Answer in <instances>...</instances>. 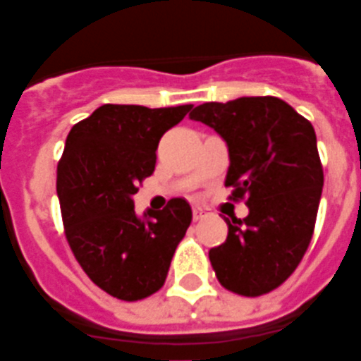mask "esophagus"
Returning a JSON list of instances; mask_svg holds the SVG:
<instances>
[{"label": "esophagus", "instance_id": "obj_1", "mask_svg": "<svg viewBox=\"0 0 361 361\" xmlns=\"http://www.w3.org/2000/svg\"><path fill=\"white\" fill-rule=\"evenodd\" d=\"M207 214H209L207 209H201V207H195V209H193V220H203Z\"/></svg>", "mask_w": 361, "mask_h": 361}]
</instances>
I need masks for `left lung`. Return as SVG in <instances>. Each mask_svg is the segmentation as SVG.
Masks as SVG:
<instances>
[{"mask_svg": "<svg viewBox=\"0 0 361 361\" xmlns=\"http://www.w3.org/2000/svg\"><path fill=\"white\" fill-rule=\"evenodd\" d=\"M189 118L226 141V185L250 214L226 220V242L209 251L222 286L234 294H269L295 271L310 247L323 191L315 129L276 96L204 102Z\"/></svg>", "mask_w": 361, "mask_h": 361, "instance_id": "obj_1", "label": "left lung"}]
</instances>
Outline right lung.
Returning <instances> with one entry per match:
<instances>
[{
  "instance_id": "obj_1",
  "label": "right lung",
  "mask_w": 361,
  "mask_h": 361,
  "mask_svg": "<svg viewBox=\"0 0 361 361\" xmlns=\"http://www.w3.org/2000/svg\"><path fill=\"white\" fill-rule=\"evenodd\" d=\"M193 106L104 104L71 127L58 164L66 238L96 286L137 302L164 286L173 251L191 224L185 199L135 214L133 195L154 172L160 137Z\"/></svg>"
}]
</instances>
